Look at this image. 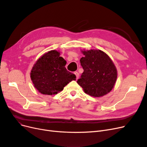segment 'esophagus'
Returning a JSON list of instances; mask_svg holds the SVG:
<instances>
[{"label": "esophagus", "mask_w": 147, "mask_h": 147, "mask_svg": "<svg viewBox=\"0 0 147 147\" xmlns=\"http://www.w3.org/2000/svg\"><path fill=\"white\" fill-rule=\"evenodd\" d=\"M75 74V75H76V77H77V79H78L79 78V74L78 72H75L74 73Z\"/></svg>", "instance_id": "34e87169"}]
</instances>
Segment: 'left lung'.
<instances>
[{
    "label": "left lung",
    "instance_id": "8db88e82",
    "mask_svg": "<svg viewBox=\"0 0 147 147\" xmlns=\"http://www.w3.org/2000/svg\"><path fill=\"white\" fill-rule=\"evenodd\" d=\"M80 59L84 70L77 83L86 94L102 97L112 90L117 78V70L110 57L100 50L82 51Z\"/></svg>",
    "mask_w": 147,
    "mask_h": 147
}]
</instances>
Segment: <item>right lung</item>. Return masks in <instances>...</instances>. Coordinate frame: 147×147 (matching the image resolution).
<instances>
[{"instance_id": "add662e5", "label": "right lung", "mask_w": 147, "mask_h": 147, "mask_svg": "<svg viewBox=\"0 0 147 147\" xmlns=\"http://www.w3.org/2000/svg\"><path fill=\"white\" fill-rule=\"evenodd\" d=\"M66 61L60 53L51 50L46 53L36 61L30 72V78L34 87L45 95L56 94L76 76L65 67Z\"/></svg>"}]
</instances>
